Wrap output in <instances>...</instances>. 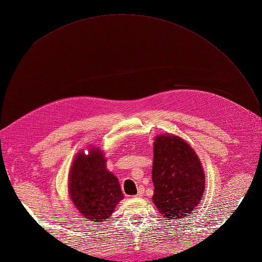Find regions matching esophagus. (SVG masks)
<instances>
[{"label": "esophagus", "mask_w": 262, "mask_h": 262, "mask_svg": "<svg viewBox=\"0 0 262 262\" xmlns=\"http://www.w3.org/2000/svg\"><path fill=\"white\" fill-rule=\"evenodd\" d=\"M143 192H144V188H140V189H138V193L136 194V196L135 197H138V198H141V197H143Z\"/></svg>", "instance_id": "obj_1"}]
</instances>
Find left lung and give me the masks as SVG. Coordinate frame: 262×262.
Instances as JSON below:
<instances>
[{
  "instance_id": "left-lung-1",
  "label": "left lung",
  "mask_w": 262,
  "mask_h": 262,
  "mask_svg": "<svg viewBox=\"0 0 262 262\" xmlns=\"http://www.w3.org/2000/svg\"><path fill=\"white\" fill-rule=\"evenodd\" d=\"M152 180L153 203L168 220L187 219L205 189L204 170L196 153L173 135L155 138Z\"/></svg>"
}]
</instances>
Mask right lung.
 <instances>
[{"mask_svg":"<svg viewBox=\"0 0 262 262\" xmlns=\"http://www.w3.org/2000/svg\"><path fill=\"white\" fill-rule=\"evenodd\" d=\"M70 194L75 207L88 221L102 222L113 214L124 198L118 179L105 169V160L98 149L76 155L70 173Z\"/></svg>","mask_w":262,"mask_h":262,"instance_id":"1","label":"right lung"}]
</instances>
